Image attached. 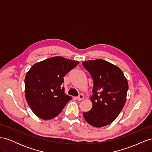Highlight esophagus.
<instances>
[{"label":"esophagus","instance_id":"1","mask_svg":"<svg viewBox=\"0 0 152 152\" xmlns=\"http://www.w3.org/2000/svg\"><path fill=\"white\" fill-rule=\"evenodd\" d=\"M84 95H82V94H79V96H77V99L78 101H81V100H82V99H84Z\"/></svg>","mask_w":152,"mask_h":152}]
</instances>
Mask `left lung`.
<instances>
[{
	"label": "left lung",
	"mask_w": 152,
	"mask_h": 152,
	"mask_svg": "<svg viewBox=\"0 0 152 152\" xmlns=\"http://www.w3.org/2000/svg\"><path fill=\"white\" fill-rule=\"evenodd\" d=\"M93 80V107L83 112L87 122L96 127L111 124L122 111L126 102L128 82L118 66L102 59L82 63Z\"/></svg>",
	"instance_id": "8db88e82"
}]
</instances>
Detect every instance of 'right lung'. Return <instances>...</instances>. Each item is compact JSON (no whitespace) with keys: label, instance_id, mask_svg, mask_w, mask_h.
Returning a JSON list of instances; mask_svg holds the SVG:
<instances>
[{"label":"right lung","instance_id":"right-lung-1","mask_svg":"<svg viewBox=\"0 0 152 152\" xmlns=\"http://www.w3.org/2000/svg\"><path fill=\"white\" fill-rule=\"evenodd\" d=\"M79 62L61 56L45 59L32 66L25 79L26 102L33 112L44 120L61 113L72 97L61 86L63 77Z\"/></svg>","mask_w":152,"mask_h":152}]
</instances>
